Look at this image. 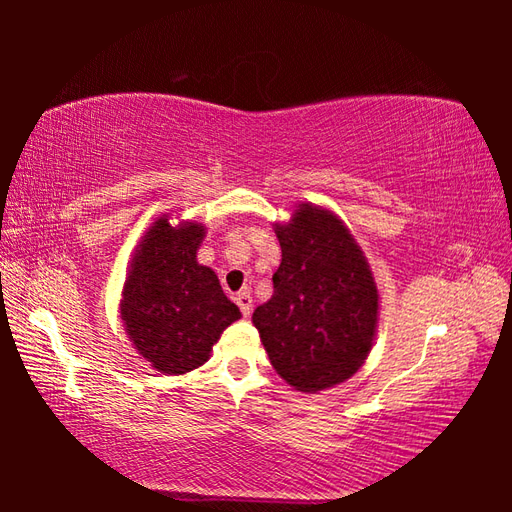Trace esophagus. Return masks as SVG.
Listing matches in <instances>:
<instances>
[{"mask_svg": "<svg viewBox=\"0 0 512 512\" xmlns=\"http://www.w3.org/2000/svg\"><path fill=\"white\" fill-rule=\"evenodd\" d=\"M235 303L239 306V310H242L244 317H250V312H253V297L248 295V292H239V295L235 297Z\"/></svg>", "mask_w": 512, "mask_h": 512, "instance_id": "obj_1", "label": "esophagus"}]
</instances>
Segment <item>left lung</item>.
I'll return each instance as SVG.
<instances>
[{"mask_svg": "<svg viewBox=\"0 0 512 512\" xmlns=\"http://www.w3.org/2000/svg\"><path fill=\"white\" fill-rule=\"evenodd\" d=\"M273 297L253 312L270 363L301 391L339 385L372 350L378 292L361 248L330 211L303 204L277 226Z\"/></svg>", "mask_w": 512, "mask_h": 512, "instance_id": "left-lung-1", "label": "left lung"}]
</instances>
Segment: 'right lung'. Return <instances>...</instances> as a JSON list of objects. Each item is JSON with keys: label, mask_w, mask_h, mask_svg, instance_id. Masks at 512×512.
<instances>
[{"label": "right lung", "mask_w": 512, "mask_h": 512, "mask_svg": "<svg viewBox=\"0 0 512 512\" xmlns=\"http://www.w3.org/2000/svg\"><path fill=\"white\" fill-rule=\"evenodd\" d=\"M204 226L173 228L160 217L132 262L121 317L136 350L162 374L200 367L224 328L242 314L211 268L195 262Z\"/></svg>", "instance_id": "add662e5"}]
</instances>
